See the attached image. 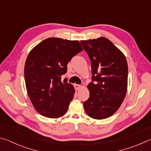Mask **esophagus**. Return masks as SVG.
Wrapping results in <instances>:
<instances>
[{
  "instance_id": "34e87169",
  "label": "esophagus",
  "mask_w": 151,
  "mask_h": 151,
  "mask_svg": "<svg viewBox=\"0 0 151 151\" xmlns=\"http://www.w3.org/2000/svg\"><path fill=\"white\" fill-rule=\"evenodd\" d=\"M74 86H75V88L76 91H78L81 88V86L80 85H76V84H75V85H74Z\"/></svg>"
}]
</instances>
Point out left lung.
<instances>
[{"instance_id": "obj_1", "label": "left lung", "mask_w": 151, "mask_h": 151, "mask_svg": "<svg viewBox=\"0 0 151 151\" xmlns=\"http://www.w3.org/2000/svg\"><path fill=\"white\" fill-rule=\"evenodd\" d=\"M91 62L93 81L87 88L88 99L84 103L86 113L102 120L114 114L126 96L128 65L124 55L105 37L81 40Z\"/></svg>"}]
</instances>
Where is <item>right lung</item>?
I'll return each instance as SVG.
<instances>
[{
	"label": "right lung",
	"instance_id": "add662e5",
	"mask_svg": "<svg viewBox=\"0 0 151 151\" xmlns=\"http://www.w3.org/2000/svg\"><path fill=\"white\" fill-rule=\"evenodd\" d=\"M83 50L78 40L50 37L36 45L28 55L24 80L28 95L40 114L50 119L67 111L75 93L73 85L61 76L74 56Z\"/></svg>",
	"mask_w": 151,
	"mask_h": 151
}]
</instances>
